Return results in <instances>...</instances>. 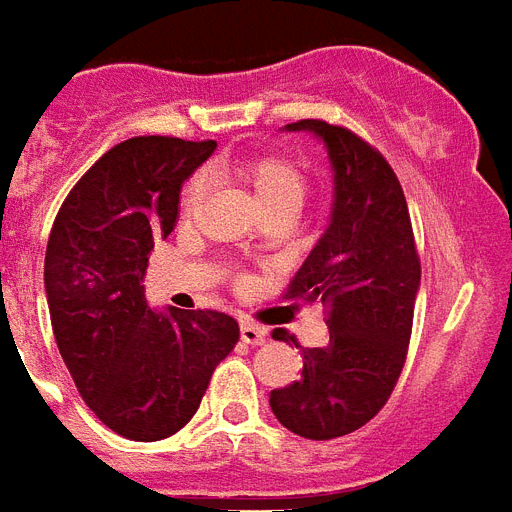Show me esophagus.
<instances>
[{
  "mask_svg": "<svg viewBox=\"0 0 512 512\" xmlns=\"http://www.w3.org/2000/svg\"><path fill=\"white\" fill-rule=\"evenodd\" d=\"M240 340L248 342V345H264L269 337H266V329L259 327V324L243 322L240 324Z\"/></svg>",
  "mask_w": 512,
  "mask_h": 512,
  "instance_id": "34e87169",
  "label": "esophagus"
}]
</instances>
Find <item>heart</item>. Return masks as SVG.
Returning a JSON list of instances; mask_svg holds the SVG:
<instances>
[{
	"mask_svg": "<svg viewBox=\"0 0 512 512\" xmlns=\"http://www.w3.org/2000/svg\"><path fill=\"white\" fill-rule=\"evenodd\" d=\"M235 177L253 190V196L264 211L301 209L306 198L308 180L303 170L285 156H256L235 170ZM204 196V180L193 177L183 190V211L190 214Z\"/></svg>",
	"mask_w": 512,
	"mask_h": 512,
	"instance_id": "1",
	"label": "heart"
}]
</instances>
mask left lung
<instances>
[{
	"label": "left lung",
	"instance_id": "8db88e82",
	"mask_svg": "<svg viewBox=\"0 0 512 512\" xmlns=\"http://www.w3.org/2000/svg\"><path fill=\"white\" fill-rule=\"evenodd\" d=\"M282 130L319 138L332 164L329 225L285 293L327 306L329 342L303 350L301 379L272 390L269 405L298 437L335 439L371 421L395 390L421 264L403 188L379 151L322 120ZM274 340L287 342V332L274 329Z\"/></svg>",
	"mask_w": 512,
	"mask_h": 512
}]
</instances>
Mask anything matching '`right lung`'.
I'll use <instances>...</instances> for the list:
<instances>
[{"label":"right lung","instance_id":"obj_1","mask_svg":"<svg viewBox=\"0 0 512 512\" xmlns=\"http://www.w3.org/2000/svg\"><path fill=\"white\" fill-rule=\"evenodd\" d=\"M217 141L138 135L80 177L54 219L44 287L54 340L80 398L120 437L156 442L188 424L238 322L156 311L143 274L175 227L180 188Z\"/></svg>","mask_w":512,"mask_h":512}]
</instances>
